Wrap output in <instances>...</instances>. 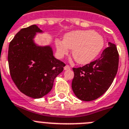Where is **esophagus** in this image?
Returning a JSON list of instances; mask_svg holds the SVG:
<instances>
[{"label":"esophagus","mask_w":129,"mask_h":129,"mask_svg":"<svg viewBox=\"0 0 129 129\" xmlns=\"http://www.w3.org/2000/svg\"><path fill=\"white\" fill-rule=\"evenodd\" d=\"M69 69H71V67L68 65H66L64 67V70H69Z\"/></svg>","instance_id":"34e87169"}]
</instances>
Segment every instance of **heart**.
Here are the masks:
<instances>
[{
	"mask_svg": "<svg viewBox=\"0 0 129 129\" xmlns=\"http://www.w3.org/2000/svg\"><path fill=\"white\" fill-rule=\"evenodd\" d=\"M55 45L58 56L63 57L72 49L74 60L86 65L93 61L105 46L103 37L93 30H73L66 33L63 41L56 39Z\"/></svg>",
	"mask_w": 129,
	"mask_h": 129,
	"instance_id": "1",
	"label": "heart"
}]
</instances>
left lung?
<instances>
[{
	"mask_svg": "<svg viewBox=\"0 0 129 129\" xmlns=\"http://www.w3.org/2000/svg\"><path fill=\"white\" fill-rule=\"evenodd\" d=\"M108 46L97 60L82 68H73L72 89L80 100L97 99L108 90L114 81L118 69L119 54L115 45L108 42Z\"/></svg>",
	"mask_w": 129,
	"mask_h": 129,
	"instance_id": "1",
	"label": "left lung"
}]
</instances>
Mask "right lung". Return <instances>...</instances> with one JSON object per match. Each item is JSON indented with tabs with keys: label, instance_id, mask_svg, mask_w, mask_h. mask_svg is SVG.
Instances as JSON below:
<instances>
[{
	"label": "right lung",
	"instance_id": "obj_1",
	"mask_svg": "<svg viewBox=\"0 0 129 129\" xmlns=\"http://www.w3.org/2000/svg\"><path fill=\"white\" fill-rule=\"evenodd\" d=\"M36 33L43 31L36 24L20 30L9 45L8 55L12 80L20 91L34 99L50 92L66 66L54 58L51 46L35 43Z\"/></svg>",
	"mask_w": 129,
	"mask_h": 129
}]
</instances>
